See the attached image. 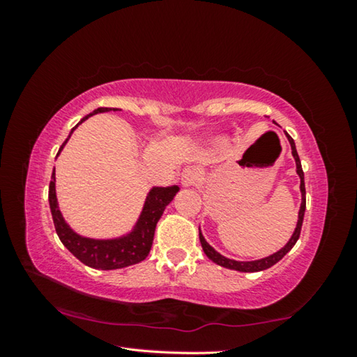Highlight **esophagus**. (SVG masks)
<instances>
[{
  "instance_id": "34e87169",
  "label": "esophagus",
  "mask_w": 357,
  "mask_h": 357,
  "mask_svg": "<svg viewBox=\"0 0 357 357\" xmlns=\"http://www.w3.org/2000/svg\"><path fill=\"white\" fill-rule=\"evenodd\" d=\"M198 176H200V173L195 168H185L183 174H181V181H183L184 185H192L198 179Z\"/></svg>"
}]
</instances>
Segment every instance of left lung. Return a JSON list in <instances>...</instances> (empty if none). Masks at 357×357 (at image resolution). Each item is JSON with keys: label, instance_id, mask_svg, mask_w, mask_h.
I'll list each match as a JSON object with an SVG mask.
<instances>
[{"label": "left lung", "instance_id": "1", "mask_svg": "<svg viewBox=\"0 0 357 357\" xmlns=\"http://www.w3.org/2000/svg\"><path fill=\"white\" fill-rule=\"evenodd\" d=\"M288 137V142L291 144V153L293 157L296 160V172H298L299 178H301V193H302V203H301V209H299V219H298V225H296V229L293 233L291 239L288 241V244L283 247L282 250H279L274 255L271 257H266L263 259H257V261H234V259H229L222 257L219 252H215L213 247H211L206 241H204L203 234L200 233V243L203 247V252L206 253V257L211 259V261H214L215 264L223 266V268H228V269H234V271H239V273H258V271H264L271 268V266H274L277 261H280V259L287 255V253L293 249V245L296 244V241L299 239V234H301V228H302V220H304V213H305V184H304V172H302V167H301V160H299V155H298V151H296V144L293 142V138Z\"/></svg>", "mask_w": 357, "mask_h": 357}]
</instances>
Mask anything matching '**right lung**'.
<instances>
[{"instance_id":"right-lung-1","label":"right lung","mask_w":357,"mask_h":357,"mask_svg":"<svg viewBox=\"0 0 357 357\" xmlns=\"http://www.w3.org/2000/svg\"><path fill=\"white\" fill-rule=\"evenodd\" d=\"M110 110L112 108L100 107L98 110H94L91 114L110 112ZM113 110H116V108H113ZM91 114L84 116L78 124H82L83 121L88 119ZM74 129H72V132H74ZM69 137L66 138L63 146L68 143ZM63 146L59 148V151L63 149ZM178 190H179L178 185L154 187V189L149 192L146 203H144L143 213L140 215V220H138L134 231L128 234V236L121 239H113V241H98V239L82 238L68 227V223L64 222L61 213H59V208L56 203L55 170H53L50 187H48V202H50L52 217H53V223H55L58 236L61 239V243L68 247V250L72 253V255L77 257L83 264L89 266V268L110 271V269H121V268H126V266L137 264L148 257L151 245H153L157 222H159L160 215L164 214L165 206L173 200V197L176 195Z\"/></svg>"}]
</instances>
